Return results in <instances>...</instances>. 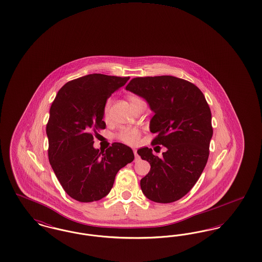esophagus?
<instances>
[{"label": "esophagus", "mask_w": 262, "mask_h": 262, "mask_svg": "<svg viewBox=\"0 0 262 262\" xmlns=\"http://www.w3.org/2000/svg\"><path fill=\"white\" fill-rule=\"evenodd\" d=\"M134 154H135V157H136V160H138V159H139V156H138V155H137V149H134Z\"/></svg>", "instance_id": "obj_1"}]
</instances>
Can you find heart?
Wrapping results in <instances>:
<instances>
[{
	"instance_id": "b5f03b06",
	"label": "heart",
	"mask_w": 262,
	"mask_h": 262,
	"mask_svg": "<svg viewBox=\"0 0 262 262\" xmlns=\"http://www.w3.org/2000/svg\"><path fill=\"white\" fill-rule=\"evenodd\" d=\"M127 98H128V101H129L130 105H134V104H136V103L139 102V101H142L140 98H138V97L135 96V95H129ZM111 102H112L111 99L107 100L106 103H105V105H104V108H103V117H104V119H105L106 121L109 120V118H110ZM139 137H140L139 130L137 129V128H134V127H125V128H123V129L118 134V138H119L121 141H123L124 143L129 144V145L137 143V141H138V139H139Z\"/></svg>"
}]
</instances>
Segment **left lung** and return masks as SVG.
Wrapping results in <instances>:
<instances>
[{"instance_id": "8db88e82", "label": "left lung", "mask_w": 262, "mask_h": 262, "mask_svg": "<svg viewBox=\"0 0 262 262\" xmlns=\"http://www.w3.org/2000/svg\"><path fill=\"white\" fill-rule=\"evenodd\" d=\"M125 89L148 102L154 112L150 132L156 134L152 145L167 148L162 158L148 147L137 150L151 166L140 180L141 190L154 202L177 201L195 185L208 160L210 108L200 88L171 75L135 77Z\"/></svg>"}]
</instances>
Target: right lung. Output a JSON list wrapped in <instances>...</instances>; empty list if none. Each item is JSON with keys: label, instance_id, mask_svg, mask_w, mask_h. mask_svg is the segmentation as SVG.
Segmentation results:
<instances>
[{"label": "right lung", "instance_id": "add662e5", "mask_svg": "<svg viewBox=\"0 0 262 262\" xmlns=\"http://www.w3.org/2000/svg\"><path fill=\"white\" fill-rule=\"evenodd\" d=\"M128 76L92 74L67 82L50 108L46 125L48 156L63 190L80 202L106 196L120 169L133 162L132 148L114 142L105 152L93 147V137L104 129L103 108Z\"/></svg>", "mask_w": 262, "mask_h": 262}]
</instances>
